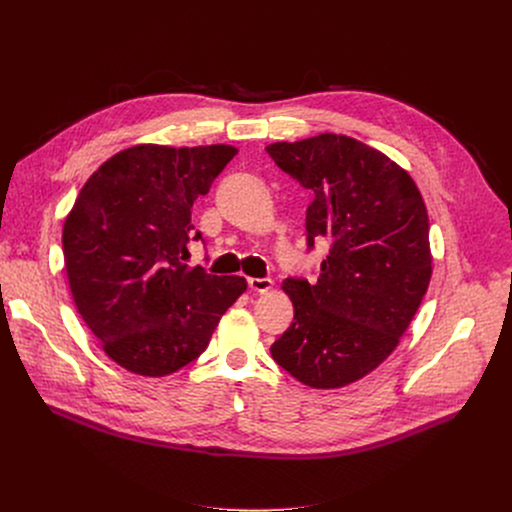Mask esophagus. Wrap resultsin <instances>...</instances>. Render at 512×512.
I'll list each match as a JSON object with an SVG mask.
<instances>
[{
  "label": "esophagus",
  "instance_id": "34e87169",
  "mask_svg": "<svg viewBox=\"0 0 512 512\" xmlns=\"http://www.w3.org/2000/svg\"><path fill=\"white\" fill-rule=\"evenodd\" d=\"M249 287L253 291H257V294H265V291H269L273 287V281L269 277H249Z\"/></svg>",
  "mask_w": 512,
  "mask_h": 512
}]
</instances>
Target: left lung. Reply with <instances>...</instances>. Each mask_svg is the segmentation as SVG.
<instances>
[{"label":"left lung","mask_w":512,"mask_h":512,"mask_svg":"<svg viewBox=\"0 0 512 512\" xmlns=\"http://www.w3.org/2000/svg\"><path fill=\"white\" fill-rule=\"evenodd\" d=\"M271 160L314 200L308 247L330 239L316 283L289 277L294 322L271 346L291 377L340 389L397 348L431 279L429 218L413 178L358 139L320 133L267 145Z\"/></svg>","instance_id":"obj_1"}]
</instances>
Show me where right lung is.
<instances>
[{"instance_id":"add662e5","label":"right lung","mask_w":512,"mask_h":512,"mask_svg":"<svg viewBox=\"0 0 512 512\" xmlns=\"http://www.w3.org/2000/svg\"><path fill=\"white\" fill-rule=\"evenodd\" d=\"M237 156L225 143H141L109 158L81 188L62 229L72 300L105 354L141 377L196 360L245 277L190 267L192 204Z\"/></svg>"}]
</instances>
